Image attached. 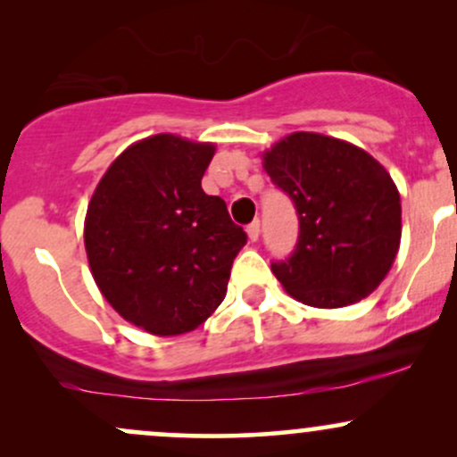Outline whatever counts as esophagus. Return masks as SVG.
<instances>
[{
    "label": "esophagus",
    "instance_id": "obj_1",
    "mask_svg": "<svg viewBox=\"0 0 457 457\" xmlns=\"http://www.w3.org/2000/svg\"><path fill=\"white\" fill-rule=\"evenodd\" d=\"M246 236H249L251 243H255V240L260 238V221H253L246 225Z\"/></svg>",
    "mask_w": 457,
    "mask_h": 457
}]
</instances>
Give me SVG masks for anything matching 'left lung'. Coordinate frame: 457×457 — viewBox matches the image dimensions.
Returning <instances> with one entry per match:
<instances>
[{
	"mask_svg": "<svg viewBox=\"0 0 457 457\" xmlns=\"http://www.w3.org/2000/svg\"><path fill=\"white\" fill-rule=\"evenodd\" d=\"M270 180L295 204L298 243L270 269L296 301L335 309L370 296L391 270L402 204L389 171L365 150L320 133H292L264 152Z\"/></svg>",
	"mask_w": 457,
	"mask_h": 457,
	"instance_id": "1",
	"label": "left lung"
}]
</instances>
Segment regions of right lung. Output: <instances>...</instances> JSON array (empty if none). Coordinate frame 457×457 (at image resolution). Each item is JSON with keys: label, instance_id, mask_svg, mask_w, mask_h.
Listing matches in <instances>:
<instances>
[{"label": "right lung", "instance_id": "add662e5", "mask_svg": "<svg viewBox=\"0 0 457 457\" xmlns=\"http://www.w3.org/2000/svg\"><path fill=\"white\" fill-rule=\"evenodd\" d=\"M212 144L161 133L129 145L86 214L87 262L109 305L152 335L197 328L221 305L246 234L202 178Z\"/></svg>", "mask_w": 457, "mask_h": 457}]
</instances>
